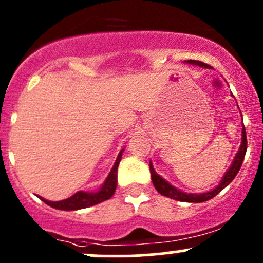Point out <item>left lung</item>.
Instances as JSON below:
<instances>
[{
  "instance_id": "8db88e82",
  "label": "left lung",
  "mask_w": 263,
  "mask_h": 263,
  "mask_svg": "<svg viewBox=\"0 0 263 263\" xmlns=\"http://www.w3.org/2000/svg\"><path fill=\"white\" fill-rule=\"evenodd\" d=\"M187 62L192 63V65L201 66V67H207V68L210 67V66L206 65V63L201 61H196V60H189ZM246 151H247V136H246V129H245V126H243V129H242V143H241V147H239V151L237 152V155H236L235 160H233L232 164H231L229 171L224 174L221 183L218 184L215 190H212V191L210 192L201 193V195H193V193H184L182 191H180V190L175 189L174 186H171L167 181H164L161 176L156 174L154 167H152V163H149V171H151L152 183H154L155 189L157 190L161 195L166 196V197H170V198H174V200H177L181 202H196V203H198V202L209 201L215 197L216 195H218V193H220L222 190L227 186V184L232 182V180L236 177V175L238 174L239 168H241L245 155H246Z\"/></svg>"
}]
</instances>
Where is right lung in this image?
Wrapping results in <instances>:
<instances>
[{
    "instance_id": "right-lung-1",
    "label": "right lung",
    "mask_w": 263,
    "mask_h": 263,
    "mask_svg": "<svg viewBox=\"0 0 263 263\" xmlns=\"http://www.w3.org/2000/svg\"><path fill=\"white\" fill-rule=\"evenodd\" d=\"M121 157H122V151L118 155L116 162H115L114 167H112L111 172H109L107 180L105 181V183L102 184L101 190L99 192L89 193V192H83L80 191L74 193L73 196H71L70 198L63 201H57V202H51L45 200V198L40 197L41 200L45 202L48 206L53 207V209L57 210H65V211H72V210H80V209H86V207H91L93 204L100 203V202H103L108 198L112 197V195L115 193V190H116L117 186V168L118 163H120Z\"/></svg>"
}]
</instances>
